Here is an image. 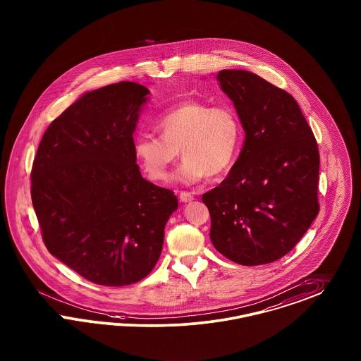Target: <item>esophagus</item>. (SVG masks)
I'll list each match as a JSON object with an SVG mask.
<instances>
[{
    "mask_svg": "<svg viewBox=\"0 0 361 361\" xmlns=\"http://www.w3.org/2000/svg\"><path fill=\"white\" fill-rule=\"evenodd\" d=\"M180 200H181L183 202H190V201L195 200V197H193V195L189 193V192H181V193H180Z\"/></svg>",
    "mask_w": 361,
    "mask_h": 361,
    "instance_id": "34e87169",
    "label": "esophagus"
}]
</instances>
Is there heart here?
Returning a JSON list of instances; mask_svg holds the SVG:
<instances>
[{
    "instance_id": "1",
    "label": "heart",
    "mask_w": 361,
    "mask_h": 361,
    "mask_svg": "<svg viewBox=\"0 0 361 361\" xmlns=\"http://www.w3.org/2000/svg\"><path fill=\"white\" fill-rule=\"evenodd\" d=\"M156 129L160 137H137L135 157L152 181H164L181 150L184 160L173 178L183 184H195L207 174L225 172L236 160L243 135L232 108H212L195 99L178 102L162 113Z\"/></svg>"
}]
</instances>
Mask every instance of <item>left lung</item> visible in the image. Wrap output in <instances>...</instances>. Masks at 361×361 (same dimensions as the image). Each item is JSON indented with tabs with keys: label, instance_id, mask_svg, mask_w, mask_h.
I'll return each mask as SVG.
<instances>
[{
	"label": "left lung",
	"instance_id": "left-lung-1",
	"mask_svg": "<svg viewBox=\"0 0 361 361\" xmlns=\"http://www.w3.org/2000/svg\"><path fill=\"white\" fill-rule=\"evenodd\" d=\"M217 81L245 140L224 181L202 195L212 244L241 265L274 262L295 248L319 213L317 142L286 90L248 71H220Z\"/></svg>",
	"mask_w": 361,
	"mask_h": 361
}]
</instances>
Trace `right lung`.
Returning a JSON list of instances; mask_svg holds the SVG:
<instances>
[{
	"mask_svg": "<svg viewBox=\"0 0 361 361\" xmlns=\"http://www.w3.org/2000/svg\"><path fill=\"white\" fill-rule=\"evenodd\" d=\"M149 93L130 81L84 93L49 125L33 161L32 202L47 248L99 286L147 277L178 207L136 164L133 133Z\"/></svg>",
	"mask_w": 361,
	"mask_h": 361,
	"instance_id": "1",
	"label": "right lung"
}]
</instances>
